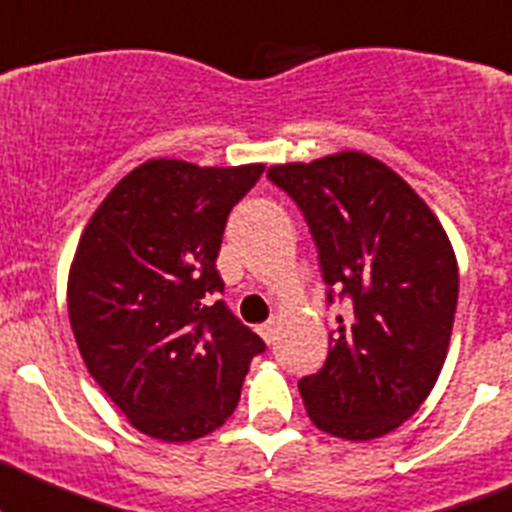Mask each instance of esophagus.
Instances as JSON below:
<instances>
[{
	"mask_svg": "<svg viewBox=\"0 0 512 512\" xmlns=\"http://www.w3.org/2000/svg\"><path fill=\"white\" fill-rule=\"evenodd\" d=\"M257 332H260V337L267 342V345H272V342L277 340V325H275V320L262 322V325L257 327Z\"/></svg>",
	"mask_w": 512,
	"mask_h": 512,
	"instance_id": "esophagus-1",
	"label": "esophagus"
}]
</instances>
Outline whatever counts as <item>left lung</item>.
Returning <instances> with one entry per match:
<instances>
[{
	"label": "left lung",
	"mask_w": 512,
	"mask_h": 512,
	"mask_svg": "<svg viewBox=\"0 0 512 512\" xmlns=\"http://www.w3.org/2000/svg\"><path fill=\"white\" fill-rule=\"evenodd\" d=\"M267 180L310 227L327 302L350 305L325 365L297 382L307 415L335 438H380L443 370L458 307L448 235L403 177L362 152L275 165Z\"/></svg>",
	"instance_id": "left-lung-1"
}]
</instances>
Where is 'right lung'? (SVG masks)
<instances>
[{
	"instance_id": "obj_1",
	"label": "right lung",
	"mask_w": 512,
	"mask_h": 512,
	"mask_svg": "<svg viewBox=\"0 0 512 512\" xmlns=\"http://www.w3.org/2000/svg\"><path fill=\"white\" fill-rule=\"evenodd\" d=\"M265 165L150 160L92 215L67 305L89 375L140 433L187 443L220 428L265 352L220 295L215 262L232 207Z\"/></svg>"
}]
</instances>
